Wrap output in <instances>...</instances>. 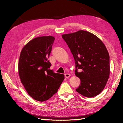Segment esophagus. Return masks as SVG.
Instances as JSON below:
<instances>
[{"label": "esophagus", "mask_w": 123, "mask_h": 123, "mask_svg": "<svg viewBox=\"0 0 123 123\" xmlns=\"http://www.w3.org/2000/svg\"><path fill=\"white\" fill-rule=\"evenodd\" d=\"M64 75H65V77H66V78H68L70 77V76H71V75H70V74H64Z\"/></svg>", "instance_id": "esophagus-1"}]
</instances>
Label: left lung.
I'll list each match as a JSON object with an SVG mask.
<instances>
[{"label":"left lung","instance_id":"8db88e82","mask_svg":"<svg viewBox=\"0 0 123 123\" xmlns=\"http://www.w3.org/2000/svg\"><path fill=\"white\" fill-rule=\"evenodd\" d=\"M62 37L74 56L75 74L81 81L76 91L88 98L97 96L105 88L110 74L109 55L105 45L96 35L83 30Z\"/></svg>","mask_w":123,"mask_h":123}]
</instances>
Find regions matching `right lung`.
<instances>
[{"mask_svg":"<svg viewBox=\"0 0 123 123\" xmlns=\"http://www.w3.org/2000/svg\"><path fill=\"white\" fill-rule=\"evenodd\" d=\"M55 38L44 36L33 39L23 47L18 62V74L31 97L44 101L57 92L64 79L63 74L49 70L48 59Z\"/></svg>","mask_w":123,"mask_h":123,"instance_id":"right-lung-1","label":"right lung"}]
</instances>
